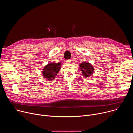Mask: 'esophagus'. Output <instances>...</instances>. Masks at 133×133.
Instances as JSON below:
<instances>
[{"mask_svg": "<svg viewBox=\"0 0 133 133\" xmlns=\"http://www.w3.org/2000/svg\"><path fill=\"white\" fill-rule=\"evenodd\" d=\"M66 62H67V63L69 64V63H70L71 62V60H70V59H68V60H67V61H66Z\"/></svg>", "mask_w": 133, "mask_h": 133, "instance_id": "1", "label": "esophagus"}]
</instances>
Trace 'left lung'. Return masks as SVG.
I'll return each mask as SVG.
<instances>
[{"instance_id": "obj_1", "label": "left lung", "mask_w": 133, "mask_h": 133, "mask_svg": "<svg viewBox=\"0 0 133 133\" xmlns=\"http://www.w3.org/2000/svg\"><path fill=\"white\" fill-rule=\"evenodd\" d=\"M80 68L82 69L83 76L87 77L90 76L93 74L94 68L89 63H86L85 62H82L80 65Z\"/></svg>"}]
</instances>
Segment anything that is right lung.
I'll return each mask as SVG.
<instances>
[{
    "instance_id": "add662e5",
    "label": "right lung",
    "mask_w": 133,
    "mask_h": 133,
    "mask_svg": "<svg viewBox=\"0 0 133 133\" xmlns=\"http://www.w3.org/2000/svg\"><path fill=\"white\" fill-rule=\"evenodd\" d=\"M61 63H49L43 69V75L44 78L51 81L55 77L61 68Z\"/></svg>"
}]
</instances>
